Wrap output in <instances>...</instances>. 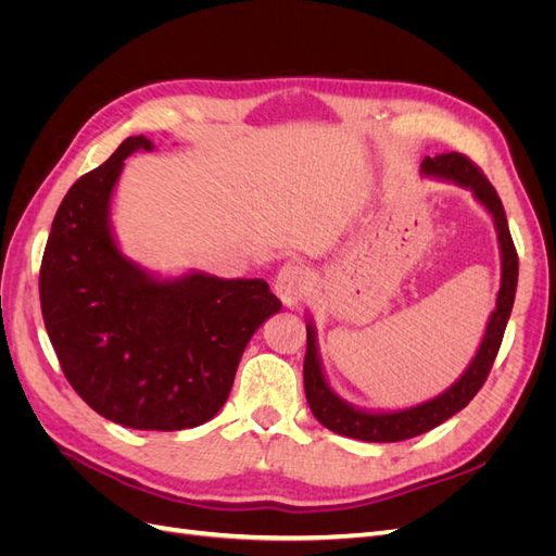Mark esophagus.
<instances>
[{
  "label": "esophagus",
  "mask_w": 556,
  "mask_h": 556,
  "mask_svg": "<svg viewBox=\"0 0 556 556\" xmlns=\"http://www.w3.org/2000/svg\"><path fill=\"white\" fill-rule=\"evenodd\" d=\"M274 292L282 301V306L294 308L299 301H304V296H308L311 292L308 271L296 264L282 266L274 280Z\"/></svg>",
  "instance_id": "obj_1"
}]
</instances>
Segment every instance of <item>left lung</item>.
Instances as JSON below:
<instances>
[{
    "label": "left lung",
    "mask_w": 556,
    "mask_h": 556,
    "mask_svg": "<svg viewBox=\"0 0 556 556\" xmlns=\"http://www.w3.org/2000/svg\"><path fill=\"white\" fill-rule=\"evenodd\" d=\"M419 174L425 178H439L445 182H454L457 188L470 190L478 204L492 215V223L496 229L498 241V255H501V285L496 292V306L486 319V327L482 333V341L478 345L476 357L468 362L464 374L454 380L447 390L429 401L417 403L410 408L399 410H368L348 403L341 394H336L325 376L323 359H319L317 348V331L313 325V317H306V359H304V387L308 406L315 419L329 431L348 435V439H357L366 443H396L408 441L415 435L431 431L433 427L443 425L445 419L457 415L462 408L468 406V401L478 394L484 384L490 368L494 364L496 352L503 341V331H506L508 317L515 304V290H517V250L510 237L506 211H503L501 199L492 182L486 180L476 164H470L459 153H443L435 157H425Z\"/></svg>",
    "instance_id": "8db88e82"
}]
</instances>
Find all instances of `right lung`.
<instances>
[{"label":"right lung","mask_w":556,"mask_h":556,"mask_svg":"<svg viewBox=\"0 0 556 556\" xmlns=\"http://www.w3.org/2000/svg\"><path fill=\"white\" fill-rule=\"evenodd\" d=\"M129 137L78 178L55 213L39 294L62 371L92 410L141 431H180L225 406L245 345L282 304L262 278L160 276L129 260L111 225Z\"/></svg>","instance_id":"right-lung-1"}]
</instances>
